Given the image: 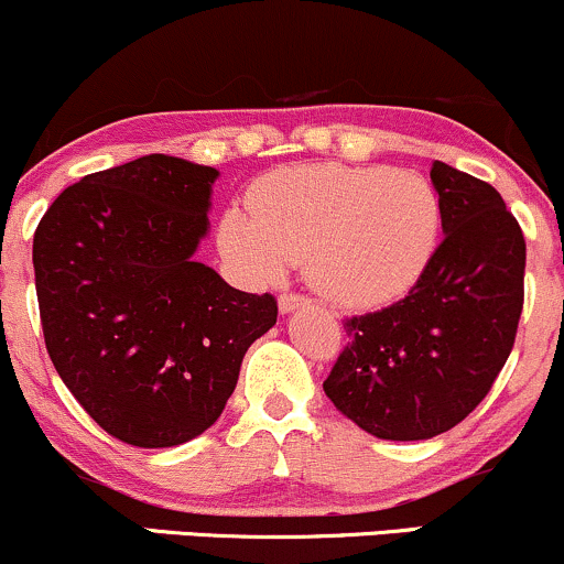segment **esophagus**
<instances>
[{"mask_svg":"<svg viewBox=\"0 0 564 564\" xmlns=\"http://www.w3.org/2000/svg\"><path fill=\"white\" fill-rule=\"evenodd\" d=\"M307 304V300H304L302 294H281L278 296V307H281V313H294L296 307H304Z\"/></svg>","mask_w":564,"mask_h":564,"instance_id":"1","label":"esophagus"}]
</instances>
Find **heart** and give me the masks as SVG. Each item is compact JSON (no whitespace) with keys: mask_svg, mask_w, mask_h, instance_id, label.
Listing matches in <instances>:
<instances>
[{"mask_svg":"<svg viewBox=\"0 0 564 564\" xmlns=\"http://www.w3.org/2000/svg\"><path fill=\"white\" fill-rule=\"evenodd\" d=\"M251 215L225 212L219 249L238 268L278 278L302 262L313 289L341 307L400 300L435 262L445 228L437 185L394 166L300 164L270 172Z\"/></svg>","mask_w":564,"mask_h":564,"instance_id":"heart-1","label":"heart"}]
</instances>
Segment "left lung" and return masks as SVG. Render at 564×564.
<instances>
[{
    "label": "left lung",
    "instance_id": "8db88e82",
    "mask_svg": "<svg viewBox=\"0 0 564 564\" xmlns=\"http://www.w3.org/2000/svg\"><path fill=\"white\" fill-rule=\"evenodd\" d=\"M445 206L435 262L405 300L345 321L323 381L332 403L381 440H430L490 392L525 302V236L494 185L435 161Z\"/></svg>",
    "mask_w": 564,
    "mask_h": 564
}]
</instances>
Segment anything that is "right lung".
Masks as SVG:
<instances>
[{"mask_svg": "<svg viewBox=\"0 0 564 564\" xmlns=\"http://www.w3.org/2000/svg\"><path fill=\"white\" fill-rule=\"evenodd\" d=\"M217 174L151 153L68 185L34 232L50 360L84 411L138 448L209 430L246 349L275 326L273 294L193 260Z\"/></svg>", "mask_w": 564, "mask_h": 564, "instance_id": "right-lung-1", "label": "right lung"}]
</instances>
